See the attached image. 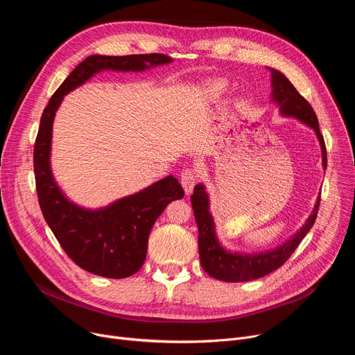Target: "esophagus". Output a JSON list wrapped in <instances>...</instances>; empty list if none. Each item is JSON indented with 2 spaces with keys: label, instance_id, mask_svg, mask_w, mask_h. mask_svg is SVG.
<instances>
[{
  "label": "esophagus",
  "instance_id": "34e87169",
  "mask_svg": "<svg viewBox=\"0 0 355 355\" xmlns=\"http://www.w3.org/2000/svg\"><path fill=\"white\" fill-rule=\"evenodd\" d=\"M196 182H197V173L194 170H185L181 173V185L187 196L193 193Z\"/></svg>",
  "mask_w": 355,
  "mask_h": 355
}]
</instances>
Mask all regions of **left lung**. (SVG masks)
<instances>
[{"label": "left lung", "instance_id": "obj_1", "mask_svg": "<svg viewBox=\"0 0 355 355\" xmlns=\"http://www.w3.org/2000/svg\"><path fill=\"white\" fill-rule=\"evenodd\" d=\"M272 74L270 99L277 105L279 112L285 118H295L309 126L320 141L322 153V168H327V149L324 137L320 130L318 118L312 106L302 98L282 71L268 67ZM321 197L316 198L315 206L302 227L291 236L282 245L260 253H243L227 250L220 243L216 233L213 214L210 213V197L206 185L197 184L191 196L194 217L198 227V253L204 272L223 282H249L269 275L281 268L289 256L300 246L302 239L313 226L318 214Z\"/></svg>", "mask_w": 355, "mask_h": 355}]
</instances>
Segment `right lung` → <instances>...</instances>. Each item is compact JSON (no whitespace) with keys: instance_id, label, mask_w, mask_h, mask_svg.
Wrapping results in <instances>:
<instances>
[{"instance_id":"1","label":"right lung","mask_w":355,"mask_h":355,"mask_svg":"<svg viewBox=\"0 0 355 355\" xmlns=\"http://www.w3.org/2000/svg\"><path fill=\"white\" fill-rule=\"evenodd\" d=\"M165 54H93L76 66L54 92L43 110L34 145V174L40 209L63 250L79 268L103 277L122 279L144 265L148 237L157 218L174 200L184 197L178 180L168 175L146 189L107 204L86 209L73 202L55 182L51 171L53 122L63 98L96 73L144 71L171 63Z\"/></svg>"}]
</instances>
